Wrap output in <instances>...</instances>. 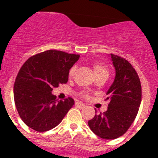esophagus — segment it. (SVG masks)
Masks as SVG:
<instances>
[{
  "instance_id": "obj_1",
  "label": "esophagus",
  "mask_w": 158,
  "mask_h": 158,
  "mask_svg": "<svg viewBox=\"0 0 158 158\" xmlns=\"http://www.w3.org/2000/svg\"><path fill=\"white\" fill-rule=\"evenodd\" d=\"M76 106H77L78 107H80V108H84V107H85V105L83 104V103H81V102H76Z\"/></svg>"
}]
</instances>
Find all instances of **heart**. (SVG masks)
<instances>
[{
	"instance_id": "obj_1",
	"label": "heart",
	"mask_w": 158,
	"mask_h": 158,
	"mask_svg": "<svg viewBox=\"0 0 158 158\" xmlns=\"http://www.w3.org/2000/svg\"><path fill=\"white\" fill-rule=\"evenodd\" d=\"M93 71H94V73H95V76L97 77H100V76H104V77H107L108 76L109 74V71H108V69H107V67L103 63H100V62H96L93 65ZM75 71H76V66H73L71 67L69 71V77H73V75L75 73ZM82 96L84 97H88L89 95L86 92H83L81 93Z\"/></svg>"
}]
</instances>
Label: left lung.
<instances>
[{"instance_id":"1","label":"left lung","mask_w":158,"mask_h":158,"mask_svg":"<svg viewBox=\"0 0 158 158\" xmlns=\"http://www.w3.org/2000/svg\"><path fill=\"white\" fill-rule=\"evenodd\" d=\"M115 69L114 82L107 91V110L89 120L93 133L104 139H115L126 133L133 123L142 100L139 75L125 58L111 54Z\"/></svg>"}]
</instances>
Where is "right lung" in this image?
Here are the masks:
<instances>
[{"mask_svg":"<svg viewBox=\"0 0 158 158\" xmlns=\"http://www.w3.org/2000/svg\"><path fill=\"white\" fill-rule=\"evenodd\" d=\"M79 54L48 50L29 58L16 76L14 101L19 116L27 127L38 132L53 129L62 122L74 100H56L54 88L66 84L69 71Z\"/></svg>","mask_w":158,"mask_h":158,"instance_id":"1","label":"right lung"}]
</instances>
